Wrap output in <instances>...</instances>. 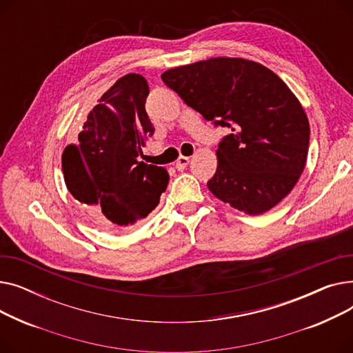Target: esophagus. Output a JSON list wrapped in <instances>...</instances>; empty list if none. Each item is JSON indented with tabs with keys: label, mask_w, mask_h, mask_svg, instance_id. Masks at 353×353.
<instances>
[{
	"label": "esophagus",
	"mask_w": 353,
	"mask_h": 353,
	"mask_svg": "<svg viewBox=\"0 0 353 353\" xmlns=\"http://www.w3.org/2000/svg\"><path fill=\"white\" fill-rule=\"evenodd\" d=\"M189 161H190L189 157L180 156V157L177 159V161H176V169H177V170H184V169H186V167H188Z\"/></svg>",
	"instance_id": "1"
}]
</instances>
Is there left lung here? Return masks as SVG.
<instances>
[{
  "mask_svg": "<svg viewBox=\"0 0 353 353\" xmlns=\"http://www.w3.org/2000/svg\"><path fill=\"white\" fill-rule=\"evenodd\" d=\"M189 107L232 133L217 147L209 190L240 212L262 214L294 188L302 174L310 128L289 87L265 65L219 57L161 74Z\"/></svg>",
  "mask_w": 353,
  "mask_h": 353,
  "instance_id": "left-lung-1",
  "label": "left lung"
}]
</instances>
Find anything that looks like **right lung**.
Returning <instances> with one entry per match:
<instances>
[{
    "mask_svg": "<svg viewBox=\"0 0 353 353\" xmlns=\"http://www.w3.org/2000/svg\"><path fill=\"white\" fill-rule=\"evenodd\" d=\"M147 96L148 85L140 74L117 80L88 113L77 144L63 153L67 189L108 232L144 219L169 184L164 167L137 160L145 139L154 133L145 111Z\"/></svg>",
    "mask_w": 353,
    "mask_h": 353,
    "instance_id": "right-lung-1",
    "label": "right lung"
}]
</instances>
